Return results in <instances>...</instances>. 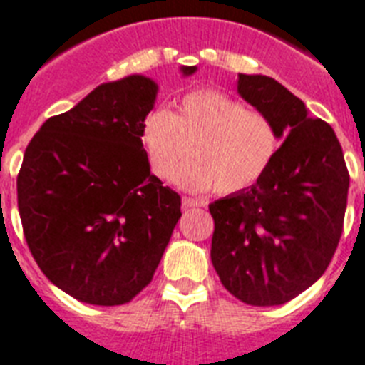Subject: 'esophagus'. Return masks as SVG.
Segmentation results:
<instances>
[{
  "mask_svg": "<svg viewBox=\"0 0 365 365\" xmlns=\"http://www.w3.org/2000/svg\"><path fill=\"white\" fill-rule=\"evenodd\" d=\"M183 208H193V207H205V201L201 199H193V197H183L182 199Z\"/></svg>",
  "mask_w": 365,
  "mask_h": 365,
  "instance_id": "1",
  "label": "esophagus"
}]
</instances>
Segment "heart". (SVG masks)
Masks as SVG:
<instances>
[{
	"label": "heart",
	"instance_id": "b5f03b06",
	"mask_svg": "<svg viewBox=\"0 0 365 365\" xmlns=\"http://www.w3.org/2000/svg\"><path fill=\"white\" fill-rule=\"evenodd\" d=\"M141 147L155 176L170 180L194 149L195 160L174 182L189 191L233 195L266 176L282 149V132L268 115L216 90L191 91L172 115L151 110L141 124Z\"/></svg>",
	"mask_w": 365,
	"mask_h": 365
}]
</instances>
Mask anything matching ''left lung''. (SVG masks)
Segmentation results:
<instances>
[{
    "mask_svg": "<svg viewBox=\"0 0 365 365\" xmlns=\"http://www.w3.org/2000/svg\"><path fill=\"white\" fill-rule=\"evenodd\" d=\"M239 96L282 132L279 155L252 187L208 205L210 258L245 304H285L324 275L343 233L349 170L337 135L274 78L239 74Z\"/></svg>",
    "mask_w": 365,
    "mask_h": 365,
    "instance_id": "8db88e82",
    "label": "left lung"
}]
</instances>
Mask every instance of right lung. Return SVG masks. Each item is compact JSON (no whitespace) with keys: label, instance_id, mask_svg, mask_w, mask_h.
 <instances>
[{"label":"right lung","instance_id":"right-lung-1","mask_svg":"<svg viewBox=\"0 0 365 365\" xmlns=\"http://www.w3.org/2000/svg\"><path fill=\"white\" fill-rule=\"evenodd\" d=\"M157 91L141 74L101 83L47 118L24 151L16 199L28 249L53 285L88 304L143 291L182 216L141 147Z\"/></svg>","mask_w":365,"mask_h":365}]
</instances>
